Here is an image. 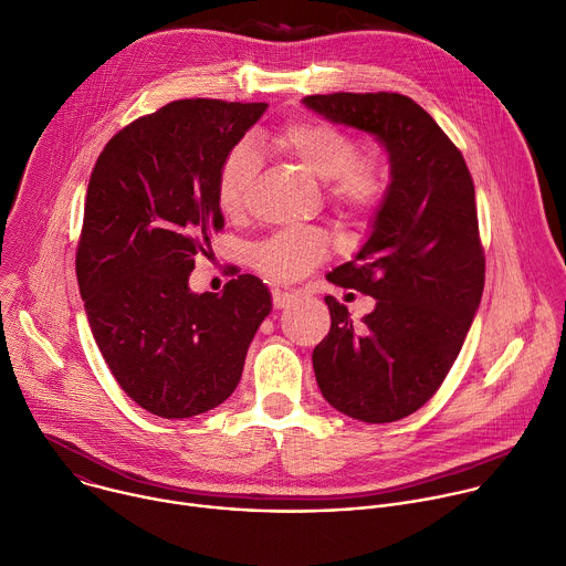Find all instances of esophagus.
<instances>
[{"label":"esophagus","instance_id":"34e87169","mask_svg":"<svg viewBox=\"0 0 566 566\" xmlns=\"http://www.w3.org/2000/svg\"><path fill=\"white\" fill-rule=\"evenodd\" d=\"M295 300H297L295 293L282 291V289H273V306H275V308H289Z\"/></svg>","mask_w":566,"mask_h":566}]
</instances>
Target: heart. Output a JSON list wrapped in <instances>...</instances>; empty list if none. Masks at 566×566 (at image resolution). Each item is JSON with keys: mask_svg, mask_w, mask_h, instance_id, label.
<instances>
[{"mask_svg": "<svg viewBox=\"0 0 566 566\" xmlns=\"http://www.w3.org/2000/svg\"><path fill=\"white\" fill-rule=\"evenodd\" d=\"M275 145L317 181L327 184V197L345 217L371 214L387 192V168L378 156H358V143L343 129L315 118L284 123ZM260 168L251 143H237L221 160L217 203L228 217L247 210ZM329 253V239L315 228H284L253 251L258 271L271 282L289 284L308 275Z\"/></svg>", "mask_w": 566, "mask_h": 566, "instance_id": "b5f03b06", "label": "heart"}]
</instances>
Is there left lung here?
Instances as JSON below:
<instances>
[{
    "mask_svg": "<svg viewBox=\"0 0 566 566\" xmlns=\"http://www.w3.org/2000/svg\"><path fill=\"white\" fill-rule=\"evenodd\" d=\"M304 107L371 134L389 186L365 244L327 280L376 300L354 325L327 295L332 329L313 349L322 396L365 423H391L434 396L457 360L483 293L474 186L434 118L400 94L306 96Z\"/></svg>",
    "mask_w": 566,
    "mask_h": 566,
    "instance_id": "obj_1",
    "label": "left lung"
}]
</instances>
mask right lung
I'll use <instances>...</instances> for the list:
<instances>
[{"instance_id":"add662e5","label":"right lung","mask_w":566,"mask_h":566,"mask_svg":"<svg viewBox=\"0 0 566 566\" xmlns=\"http://www.w3.org/2000/svg\"><path fill=\"white\" fill-rule=\"evenodd\" d=\"M266 103L175 101L101 151L75 253L94 340L120 389L160 419L203 415L234 391L273 302L255 275L221 293L188 284L223 228L217 175Z\"/></svg>"}]
</instances>
